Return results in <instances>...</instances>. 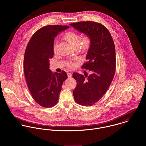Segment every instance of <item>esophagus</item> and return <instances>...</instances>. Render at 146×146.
I'll list each match as a JSON object with an SVG mask.
<instances>
[{
    "label": "esophagus",
    "mask_w": 146,
    "mask_h": 146,
    "mask_svg": "<svg viewBox=\"0 0 146 146\" xmlns=\"http://www.w3.org/2000/svg\"><path fill=\"white\" fill-rule=\"evenodd\" d=\"M67 76H68V78H71L72 77V74L71 73H67Z\"/></svg>",
    "instance_id": "1"
}]
</instances>
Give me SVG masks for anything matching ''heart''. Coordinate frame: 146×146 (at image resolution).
Listing matches in <instances>:
<instances>
[{"mask_svg":"<svg viewBox=\"0 0 146 146\" xmlns=\"http://www.w3.org/2000/svg\"><path fill=\"white\" fill-rule=\"evenodd\" d=\"M63 38L68 42L74 48H80L83 51H86L90 48L92 44L91 38L89 35H84L81 38V35L79 33L75 31H68L64 34ZM57 47V42L55 41L53 44V50L56 51ZM70 68L74 67V64L70 63L68 64Z\"/></svg>","mask_w":146,"mask_h":146,"instance_id":"1","label":"heart"}]
</instances>
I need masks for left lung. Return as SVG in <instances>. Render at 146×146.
Segmentation results:
<instances>
[{
    "label": "left lung",
    "instance_id": "8db88e82",
    "mask_svg": "<svg viewBox=\"0 0 146 146\" xmlns=\"http://www.w3.org/2000/svg\"><path fill=\"white\" fill-rule=\"evenodd\" d=\"M70 25L92 39L86 56L88 61L82 66L90 74H72L77 83L73 92L75 102L84 106H91L104 96L113 79L116 71L114 42L108 29L100 23L82 21Z\"/></svg>",
    "mask_w": 146,
    "mask_h": 146
}]
</instances>
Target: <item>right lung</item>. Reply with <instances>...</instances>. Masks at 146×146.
I'll return each mask as SVG.
<instances>
[{"label": "right lung", "instance_id": "1", "mask_svg": "<svg viewBox=\"0 0 146 146\" xmlns=\"http://www.w3.org/2000/svg\"><path fill=\"white\" fill-rule=\"evenodd\" d=\"M69 27L66 25H48L37 30L28 42L23 59L25 79L35 101L45 108L54 106L66 72L53 74L49 69V60L53 57L54 38Z\"/></svg>", "mask_w": 146, "mask_h": 146}]
</instances>
